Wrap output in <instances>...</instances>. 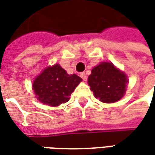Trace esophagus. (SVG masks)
<instances>
[{
  "instance_id": "1",
  "label": "esophagus",
  "mask_w": 155,
  "mask_h": 155,
  "mask_svg": "<svg viewBox=\"0 0 155 155\" xmlns=\"http://www.w3.org/2000/svg\"><path fill=\"white\" fill-rule=\"evenodd\" d=\"M80 77L82 78V79H83L84 81H87V76L84 72H82V73H80Z\"/></svg>"
}]
</instances>
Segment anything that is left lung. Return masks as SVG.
<instances>
[{"mask_svg":"<svg viewBox=\"0 0 155 155\" xmlns=\"http://www.w3.org/2000/svg\"><path fill=\"white\" fill-rule=\"evenodd\" d=\"M128 77L110 62H101L91 70L88 84L95 97L105 104L116 103L125 95Z\"/></svg>","mask_w":155,"mask_h":155,"instance_id":"left-lung-1","label":"left lung"}]
</instances>
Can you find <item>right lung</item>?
I'll return each instance as SVG.
<instances>
[{
	"mask_svg": "<svg viewBox=\"0 0 155 155\" xmlns=\"http://www.w3.org/2000/svg\"><path fill=\"white\" fill-rule=\"evenodd\" d=\"M82 78L78 75L67 74L59 65L48 66L34 79L33 90L42 104L56 107L68 102L70 96Z\"/></svg>",
	"mask_w": 155,
	"mask_h": 155,
	"instance_id": "add662e5",
	"label": "right lung"
}]
</instances>
